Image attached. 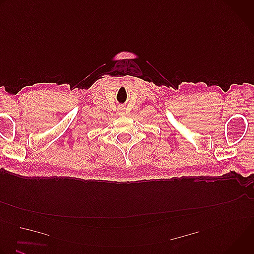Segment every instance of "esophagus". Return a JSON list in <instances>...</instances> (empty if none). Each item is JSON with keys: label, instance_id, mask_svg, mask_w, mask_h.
<instances>
[{"label": "esophagus", "instance_id": "34e87169", "mask_svg": "<svg viewBox=\"0 0 254 254\" xmlns=\"http://www.w3.org/2000/svg\"><path fill=\"white\" fill-rule=\"evenodd\" d=\"M119 115H121V116L125 115V107H124V106H121V107L119 108Z\"/></svg>", "mask_w": 254, "mask_h": 254}]
</instances>
